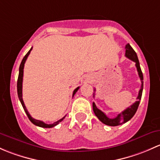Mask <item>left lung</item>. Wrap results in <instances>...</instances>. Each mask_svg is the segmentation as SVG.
I'll return each mask as SVG.
<instances>
[{
	"label": "left lung",
	"mask_w": 160,
	"mask_h": 160,
	"mask_svg": "<svg viewBox=\"0 0 160 160\" xmlns=\"http://www.w3.org/2000/svg\"><path fill=\"white\" fill-rule=\"evenodd\" d=\"M126 57H127L128 58L133 61V62L136 63V68H137L138 74H139V76L141 80V88L139 91V95H138L137 97V101L135 103H133L131 106L128 107L126 109H125L124 111L122 112L121 113L118 114V116L115 117V118H108L103 112H102L101 110L98 109V108H97L95 102L92 103V107H93V111L95 115L102 122L107 125V126H119V125L123 124V123H126V122H128L129 120L131 119L133 117V116H134L135 113L137 111V108L138 107H139V102H140L143 89V75L140 68V65H139V59H138L137 55H136V52L133 50V48L130 46L129 44H127L126 45Z\"/></svg>",
	"instance_id": "8db88e82"
}]
</instances>
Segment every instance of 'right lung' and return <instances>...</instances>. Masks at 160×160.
<instances>
[{
  "mask_svg": "<svg viewBox=\"0 0 160 160\" xmlns=\"http://www.w3.org/2000/svg\"><path fill=\"white\" fill-rule=\"evenodd\" d=\"M32 50V48L29 50V52H28L27 54H26L25 56L24 57V58L22 59V61H21V65H20V67H19V75H18V83H17V88H18V98H19V100L20 102H21V105H22L23 106V108H24V112H26V114H27L28 117V118L30 119V121L31 122L33 123V124H34L35 126H39V127H42V128H52L54 127V126H57L58 124H59V123L61 122L62 121V120L65 118V117H63L62 118H61V119H59L58 121L55 122H54L53 124H46V123H44V122L42 121H40V120H37V119H34V118H33L31 116V115L29 114V112H28L27 108H26L25 107V105H24V101H23V98H22V82H23V75H24V63H25L26 60H27L29 54L31 53V51ZM78 88H79V87H78V88H75V90H74L73 92V95H72V97L74 96V95H75V93H76L77 91L78 90Z\"/></svg>",
  "mask_w": 160,
  "mask_h": 160,
  "instance_id": "1",
  "label": "right lung"
}]
</instances>
